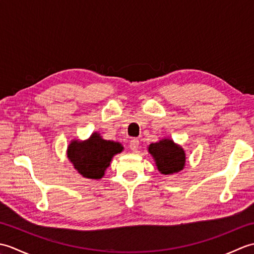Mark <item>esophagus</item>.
Instances as JSON below:
<instances>
[{"instance_id": "esophagus-1", "label": "esophagus", "mask_w": 254, "mask_h": 254, "mask_svg": "<svg viewBox=\"0 0 254 254\" xmlns=\"http://www.w3.org/2000/svg\"><path fill=\"white\" fill-rule=\"evenodd\" d=\"M139 146V141L137 138H132L130 141V148L133 150V152H136Z\"/></svg>"}]
</instances>
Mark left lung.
Listing matches in <instances>:
<instances>
[{"instance_id":"1","label":"left lung","mask_w":254,"mask_h":254,"mask_svg":"<svg viewBox=\"0 0 254 254\" xmlns=\"http://www.w3.org/2000/svg\"><path fill=\"white\" fill-rule=\"evenodd\" d=\"M148 152L156 160L158 170L164 175H171L183 169L186 154L180 146L171 139H161L158 143L150 144Z\"/></svg>"}]
</instances>
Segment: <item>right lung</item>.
I'll return each instance as SVG.
<instances>
[{
	"instance_id": "obj_1",
	"label": "right lung",
	"mask_w": 254,
	"mask_h": 254,
	"mask_svg": "<svg viewBox=\"0 0 254 254\" xmlns=\"http://www.w3.org/2000/svg\"><path fill=\"white\" fill-rule=\"evenodd\" d=\"M122 145L102 139L94 133L88 141H73L67 148V157L74 168L88 179H100L113 156L122 152Z\"/></svg>"
}]
</instances>
